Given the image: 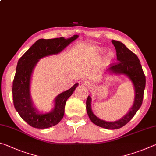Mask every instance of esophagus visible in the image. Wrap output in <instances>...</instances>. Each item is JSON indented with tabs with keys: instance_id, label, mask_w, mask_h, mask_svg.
<instances>
[{
	"instance_id": "obj_1",
	"label": "esophagus",
	"mask_w": 156,
	"mask_h": 156,
	"mask_svg": "<svg viewBox=\"0 0 156 156\" xmlns=\"http://www.w3.org/2000/svg\"><path fill=\"white\" fill-rule=\"evenodd\" d=\"M83 83V85H85V86H90V82H88V81H84Z\"/></svg>"
}]
</instances>
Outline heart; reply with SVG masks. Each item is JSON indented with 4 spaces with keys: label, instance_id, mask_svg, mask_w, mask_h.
<instances>
[{
    "label": "heart",
    "instance_id": "1",
    "mask_svg": "<svg viewBox=\"0 0 156 156\" xmlns=\"http://www.w3.org/2000/svg\"><path fill=\"white\" fill-rule=\"evenodd\" d=\"M94 51H99L100 49H99V48H96V49H95Z\"/></svg>",
    "mask_w": 156,
    "mask_h": 156
}]
</instances>
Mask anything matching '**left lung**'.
I'll return each instance as SVG.
<instances>
[{"label":"left lung","mask_w":156,"mask_h":156,"mask_svg":"<svg viewBox=\"0 0 156 156\" xmlns=\"http://www.w3.org/2000/svg\"><path fill=\"white\" fill-rule=\"evenodd\" d=\"M117 51L118 62L112 64L108 70L113 73L125 74L129 77L135 87V101L133 107L128 114L121 119L116 122H108L101 120L94 115L91 109V97L88 96L86 101V109L90 120L94 124L106 129H117L125 126L131 120L142 104L144 91L146 85V77L142 70L139 58L130 51L123 43L119 41L112 40Z\"/></svg>","instance_id":"8db88e82"}]
</instances>
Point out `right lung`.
<instances>
[{
  "label": "right lung",
  "instance_id": "obj_1",
  "mask_svg": "<svg viewBox=\"0 0 156 156\" xmlns=\"http://www.w3.org/2000/svg\"><path fill=\"white\" fill-rule=\"evenodd\" d=\"M78 37L73 35L67 39L64 37L40 39L19 60L12 85V98L16 110L25 122L32 127L44 129L58 124L65 115L66 100L78 85V83L75 84L69 90L57 96L53 110L49 113L41 114L33 107L30 94V78L34 67L39 59L60 53Z\"/></svg>",
  "mask_w": 156,
  "mask_h": 156
}]
</instances>
